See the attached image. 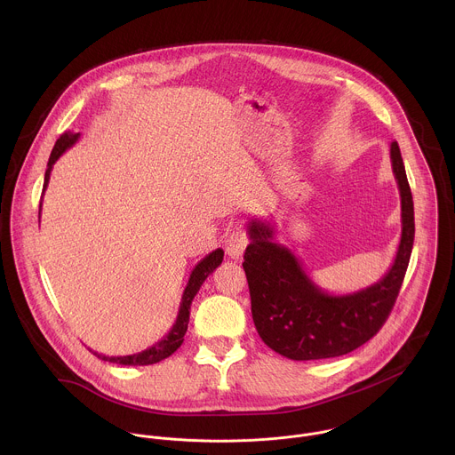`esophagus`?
Returning a JSON list of instances; mask_svg holds the SVG:
<instances>
[{"label":"esophagus","mask_w":455,"mask_h":455,"mask_svg":"<svg viewBox=\"0 0 455 455\" xmlns=\"http://www.w3.org/2000/svg\"><path fill=\"white\" fill-rule=\"evenodd\" d=\"M249 245V236L243 229H235L226 238V252L233 259H240Z\"/></svg>","instance_id":"34e87169"}]
</instances>
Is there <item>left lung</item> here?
Returning a JSON list of instances; mask_svg holds the SVG:
<instances>
[{
  "label": "left lung",
  "instance_id": "obj_1",
  "mask_svg": "<svg viewBox=\"0 0 455 455\" xmlns=\"http://www.w3.org/2000/svg\"><path fill=\"white\" fill-rule=\"evenodd\" d=\"M392 173L401 197V238L389 271L373 285L329 294L305 271L292 251L275 240V226L251 219V245L243 256L252 319L262 341L292 361L348 354L373 338L399 294L415 236L413 199L399 145L390 143Z\"/></svg>",
  "mask_w": 455,
  "mask_h": 455
}]
</instances>
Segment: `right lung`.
I'll return each mask as SVG.
<instances>
[{"label":"right lung","instance_id":"1","mask_svg":"<svg viewBox=\"0 0 455 455\" xmlns=\"http://www.w3.org/2000/svg\"><path fill=\"white\" fill-rule=\"evenodd\" d=\"M80 138V132H71L66 131L65 134H61V138L56 141L49 163H47V170H45V180H44V193L49 186V179H51V172L52 166L56 164V161L65 154L69 147H73L76 143V140ZM42 208V204H40ZM42 212V210H40ZM40 217V213H38ZM224 259V251L217 249L213 252H210L206 258L199 260L195 266V269L191 271L189 282L184 289L182 294V301H180V308H179V315L175 324L172 325V329L168 331L166 336H163L157 343H154L152 347H148L147 350H141L138 354H131V355H105V354H98L94 350H91L98 359L101 361H108V363H116V364H123V366H147V364H156L166 357H170L184 341L188 324H189V315H191V303L195 299L199 287L203 285V282L206 280L208 275H212L215 271V267L220 266V262Z\"/></svg>","mask_w":455,"mask_h":455}]
</instances>
